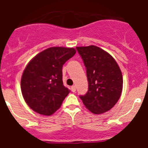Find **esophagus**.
Segmentation results:
<instances>
[{"label":"esophagus","mask_w":148,"mask_h":148,"mask_svg":"<svg viewBox=\"0 0 148 148\" xmlns=\"http://www.w3.org/2000/svg\"><path fill=\"white\" fill-rule=\"evenodd\" d=\"M71 90H72V91H73V92H75V90H76V87H75V85L72 86Z\"/></svg>","instance_id":"obj_1"}]
</instances>
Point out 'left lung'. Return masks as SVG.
I'll return each instance as SVG.
<instances>
[{"label": "left lung", "mask_w": 148, "mask_h": 148, "mask_svg": "<svg viewBox=\"0 0 148 148\" xmlns=\"http://www.w3.org/2000/svg\"><path fill=\"white\" fill-rule=\"evenodd\" d=\"M87 70L88 91L79 95L92 113L110 110L116 104L122 91V74L114 58L102 49L91 45L76 47Z\"/></svg>", "instance_id": "left-lung-1"}]
</instances>
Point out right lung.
<instances>
[{
	"label": "right lung",
	"instance_id": "obj_1",
	"mask_svg": "<svg viewBox=\"0 0 148 148\" xmlns=\"http://www.w3.org/2000/svg\"><path fill=\"white\" fill-rule=\"evenodd\" d=\"M75 54L73 48H48L26 66L21 88L26 103L35 112L50 116L59 109L70 92L63 84V65Z\"/></svg>",
	"mask_w": 148,
	"mask_h": 148
}]
</instances>
